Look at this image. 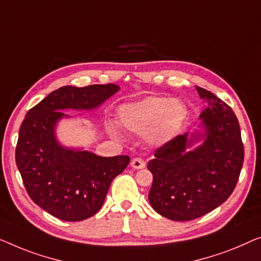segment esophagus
Returning a JSON list of instances; mask_svg holds the SVG:
<instances>
[{"label": "esophagus", "instance_id": "obj_1", "mask_svg": "<svg viewBox=\"0 0 261 261\" xmlns=\"http://www.w3.org/2000/svg\"><path fill=\"white\" fill-rule=\"evenodd\" d=\"M131 167L135 168V169H142L145 167V162L144 160L141 159V157H136L131 161Z\"/></svg>", "mask_w": 261, "mask_h": 261}]
</instances>
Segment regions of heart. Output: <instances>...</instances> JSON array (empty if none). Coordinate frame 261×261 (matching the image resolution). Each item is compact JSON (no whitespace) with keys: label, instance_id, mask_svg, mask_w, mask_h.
<instances>
[{"label":"heart","instance_id":"1","mask_svg":"<svg viewBox=\"0 0 261 261\" xmlns=\"http://www.w3.org/2000/svg\"><path fill=\"white\" fill-rule=\"evenodd\" d=\"M119 123L134 134H145L152 143H166L181 129L187 117V106L178 99L148 97L143 100L120 106ZM117 135V130L112 129Z\"/></svg>","mask_w":261,"mask_h":261}]
</instances>
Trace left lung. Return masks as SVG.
Wrapping results in <instances>:
<instances>
[{
  "label": "left lung",
  "mask_w": 261,
  "mask_h": 261,
  "mask_svg": "<svg viewBox=\"0 0 261 261\" xmlns=\"http://www.w3.org/2000/svg\"><path fill=\"white\" fill-rule=\"evenodd\" d=\"M207 100L201 118L202 145L186 152L188 134L178 135L155 151L148 163L153 181L149 202L164 218L189 221L225 202L236 188L244 164L240 125L230 106L209 91L196 87Z\"/></svg>",
  "instance_id": "8db88e82"
}]
</instances>
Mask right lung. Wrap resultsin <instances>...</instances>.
I'll use <instances>...</instances> for the list:
<instances>
[{
    "instance_id": "obj_1",
    "label": "right lung",
    "mask_w": 261,
    "mask_h": 261,
    "mask_svg": "<svg viewBox=\"0 0 261 261\" xmlns=\"http://www.w3.org/2000/svg\"><path fill=\"white\" fill-rule=\"evenodd\" d=\"M113 84L64 86L32 108L21 124L15 160L28 195L64 221H82L104 203L110 185L130 163L129 156L100 157L60 146L54 137L61 110L97 108L115 94Z\"/></svg>"
}]
</instances>
